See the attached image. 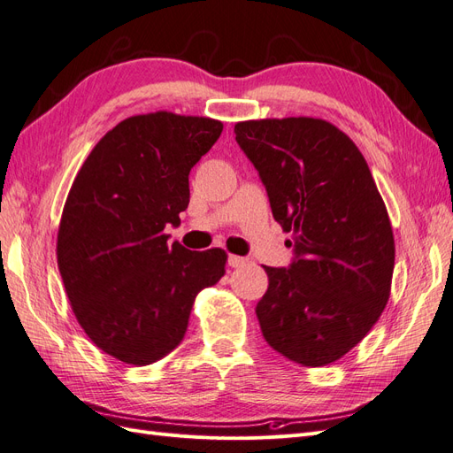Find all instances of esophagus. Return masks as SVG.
I'll list each match as a JSON object with an SVG mask.
<instances>
[{
    "instance_id": "obj_1",
    "label": "esophagus",
    "mask_w": 453,
    "mask_h": 453,
    "mask_svg": "<svg viewBox=\"0 0 453 453\" xmlns=\"http://www.w3.org/2000/svg\"><path fill=\"white\" fill-rule=\"evenodd\" d=\"M245 263H248V258H245V257H238V255H230V257H228V265H230L232 268H240V266H243Z\"/></svg>"
}]
</instances>
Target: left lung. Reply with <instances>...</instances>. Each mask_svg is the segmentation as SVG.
Listing matches in <instances>:
<instances>
[{
    "label": "left lung",
    "instance_id": "obj_1",
    "mask_svg": "<svg viewBox=\"0 0 453 453\" xmlns=\"http://www.w3.org/2000/svg\"><path fill=\"white\" fill-rule=\"evenodd\" d=\"M234 132L296 251L289 268L265 266L260 331L287 359L331 365L368 334L389 300L395 240L386 203L361 150L333 122L257 119L236 122Z\"/></svg>",
    "mask_w": 453,
    "mask_h": 453
}]
</instances>
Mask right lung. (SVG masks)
<instances>
[{"mask_svg": "<svg viewBox=\"0 0 453 453\" xmlns=\"http://www.w3.org/2000/svg\"><path fill=\"white\" fill-rule=\"evenodd\" d=\"M223 132L210 117L155 111L120 120L77 172L57 260L75 319L104 353L135 366L180 346L196 295L225 276L226 253L168 243L188 205L190 168Z\"/></svg>", "mask_w": 453, "mask_h": 453, "instance_id": "obj_1", "label": "right lung"}]
</instances>
